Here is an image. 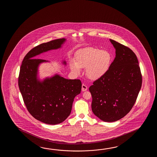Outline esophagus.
I'll return each mask as SVG.
<instances>
[{
    "instance_id": "obj_1",
    "label": "esophagus",
    "mask_w": 157,
    "mask_h": 157,
    "mask_svg": "<svg viewBox=\"0 0 157 157\" xmlns=\"http://www.w3.org/2000/svg\"><path fill=\"white\" fill-rule=\"evenodd\" d=\"M87 89V86H86L85 84H82V91H86Z\"/></svg>"
}]
</instances>
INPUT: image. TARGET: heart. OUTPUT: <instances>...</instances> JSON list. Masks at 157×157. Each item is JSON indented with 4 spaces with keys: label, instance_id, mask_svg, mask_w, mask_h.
<instances>
[{
    "label": "heart",
    "instance_id": "b5f03b06",
    "mask_svg": "<svg viewBox=\"0 0 157 157\" xmlns=\"http://www.w3.org/2000/svg\"><path fill=\"white\" fill-rule=\"evenodd\" d=\"M112 56L109 51L100 50L94 47H88L78 52L75 56V61L71 60V69L79 74L82 68H85L87 77L96 80L103 76L110 68Z\"/></svg>",
    "mask_w": 157,
    "mask_h": 157
}]
</instances>
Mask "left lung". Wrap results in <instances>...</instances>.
Listing matches in <instances>:
<instances>
[{
  "label": "left lung",
  "instance_id": "left-lung-1",
  "mask_svg": "<svg viewBox=\"0 0 157 157\" xmlns=\"http://www.w3.org/2000/svg\"><path fill=\"white\" fill-rule=\"evenodd\" d=\"M116 57L106 74L89 87L94 114L112 122L124 117L136 100L142 76L136 56L129 48L110 39Z\"/></svg>",
  "mask_w": 157,
  "mask_h": 157
}]
</instances>
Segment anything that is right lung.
I'll return each mask as SVG.
<instances>
[{
  "label": "right lung",
  "mask_w": 157,
  "mask_h": 157,
  "mask_svg": "<svg viewBox=\"0 0 157 157\" xmlns=\"http://www.w3.org/2000/svg\"><path fill=\"white\" fill-rule=\"evenodd\" d=\"M66 40L58 39L33 48L24 57L21 66L18 86L27 109L37 120L49 124L62 123L70 116L82 83L80 80H68L57 74L40 81L37 78L38 67L48 61L35 58L60 48ZM63 63L66 64L65 61Z\"/></svg>",
  "instance_id": "add662e5"
}]
</instances>
